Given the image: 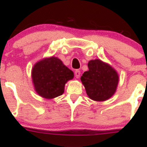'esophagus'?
<instances>
[{
    "mask_svg": "<svg viewBox=\"0 0 147 147\" xmlns=\"http://www.w3.org/2000/svg\"><path fill=\"white\" fill-rule=\"evenodd\" d=\"M75 75L76 78H79V77H80V70H76L75 71Z\"/></svg>",
    "mask_w": 147,
    "mask_h": 147,
    "instance_id": "1",
    "label": "esophagus"
}]
</instances>
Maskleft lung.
Returning <instances> with one entry per match:
<instances>
[{
    "instance_id": "8db88e82",
    "label": "left lung",
    "mask_w": 147,
    "mask_h": 147,
    "mask_svg": "<svg viewBox=\"0 0 147 147\" xmlns=\"http://www.w3.org/2000/svg\"><path fill=\"white\" fill-rule=\"evenodd\" d=\"M89 70L84 72L81 81L88 97L95 102H104L115 93L119 75L109 63L99 59L89 61Z\"/></svg>"
}]
</instances>
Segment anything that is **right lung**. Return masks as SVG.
Instances as JSON below:
<instances>
[{
  "label": "right lung",
  "instance_id": "add662e5",
  "mask_svg": "<svg viewBox=\"0 0 147 147\" xmlns=\"http://www.w3.org/2000/svg\"><path fill=\"white\" fill-rule=\"evenodd\" d=\"M34 90L38 95L52 99L61 95L65 85L74 77V73L56 57L38 61L32 69Z\"/></svg>",
  "mask_w": 147,
  "mask_h": 147
}]
</instances>
